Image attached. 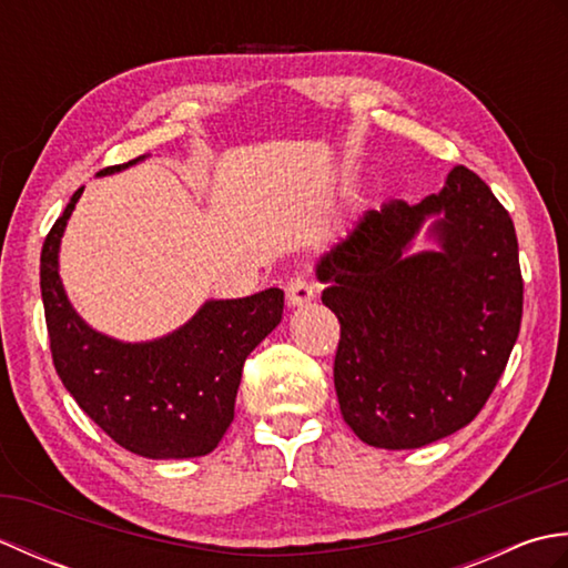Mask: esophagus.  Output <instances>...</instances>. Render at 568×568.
<instances>
[{
	"label": "esophagus",
	"instance_id": "1",
	"mask_svg": "<svg viewBox=\"0 0 568 568\" xmlns=\"http://www.w3.org/2000/svg\"><path fill=\"white\" fill-rule=\"evenodd\" d=\"M285 293H287V303H291L293 307H300V305H307L315 300L317 287H315V283H312L310 275L297 273L291 277V281H287Z\"/></svg>",
	"mask_w": 568,
	"mask_h": 568
}]
</instances>
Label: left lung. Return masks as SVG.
<instances>
[{"instance_id":"left-lung-1","label":"left lung","mask_w":568,"mask_h":568,"mask_svg":"<svg viewBox=\"0 0 568 568\" xmlns=\"http://www.w3.org/2000/svg\"><path fill=\"white\" fill-rule=\"evenodd\" d=\"M442 252L403 257L427 213ZM322 303L342 324L334 388L346 425L381 449H417L466 427L503 376L523 322L508 210L466 165L415 207L368 210L322 256Z\"/></svg>"}]
</instances>
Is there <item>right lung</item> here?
Returning <instances> with one entry per match:
<instances>
[{"instance_id": "obj_1", "label": "right lung", "mask_w": 568, "mask_h": 568, "mask_svg": "<svg viewBox=\"0 0 568 568\" xmlns=\"http://www.w3.org/2000/svg\"><path fill=\"white\" fill-rule=\"evenodd\" d=\"M136 163L110 165L114 173ZM82 195L48 232L41 251V297L58 378L104 434L149 458L210 454L234 419L246 356L283 317L281 287L244 300H214L183 329L149 344H122L92 332L70 307L58 277V244Z\"/></svg>"}]
</instances>
